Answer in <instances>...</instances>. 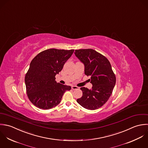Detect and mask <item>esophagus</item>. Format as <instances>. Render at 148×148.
Instances as JSON below:
<instances>
[{
    "mask_svg": "<svg viewBox=\"0 0 148 148\" xmlns=\"http://www.w3.org/2000/svg\"><path fill=\"white\" fill-rule=\"evenodd\" d=\"M72 89L73 90H78V89H79V87L73 86H72Z\"/></svg>",
    "mask_w": 148,
    "mask_h": 148,
    "instance_id": "1",
    "label": "esophagus"
}]
</instances>
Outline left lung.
<instances>
[{"mask_svg":"<svg viewBox=\"0 0 148 148\" xmlns=\"http://www.w3.org/2000/svg\"><path fill=\"white\" fill-rule=\"evenodd\" d=\"M75 54L84 64V73L91 76L92 84L91 90L80 88L83 96L77 102L86 109H98L108 100L116 83L111 64L105 56L92 49L75 50Z\"/></svg>","mask_w":148,"mask_h":148,"instance_id":"1","label":"left lung"}]
</instances>
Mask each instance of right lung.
<instances>
[{
  "label": "right lung",
  "mask_w": 148,
  "mask_h": 148,
  "mask_svg": "<svg viewBox=\"0 0 148 148\" xmlns=\"http://www.w3.org/2000/svg\"><path fill=\"white\" fill-rule=\"evenodd\" d=\"M74 49H49L38 53L31 61L25 77L26 92L37 107L49 110L61 101L71 87L58 83L55 76L62 69Z\"/></svg>",
  "instance_id": "obj_1"
}]
</instances>
